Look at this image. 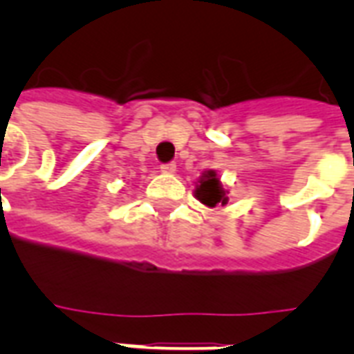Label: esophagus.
Masks as SVG:
<instances>
[{
    "instance_id": "obj_1",
    "label": "esophagus",
    "mask_w": 354,
    "mask_h": 354,
    "mask_svg": "<svg viewBox=\"0 0 354 354\" xmlns=\"http://www.w3.org/2000/svg\"><path fill=\"white\" fill-rule=\"evenodd\" d=\"M161 171L165 174H174L176 172V165L174 163H167V165H161Z\"/></svg>"
}]
</instances>
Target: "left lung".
I'll return each mask as SVG.
<instances>
[{
	"label": "left lung",
	"instance_id": "left-lung-1",
	"mask_svg": "<svg viewBox=\"0 0 354 354\" xmlns=\"http://www.w3.org/2000/svg\"><path fill=\"white\" fill-rule=\"evenodd\" d=\"M227 189H224L221 182V176L216 174V171L207 169L202 172V176L194 182V198L198 200L200 204L205 207H216V205L227 204Z\"/></svg>",
	"mask_w": 354,
	"mask_h": 354
}]
</instances>
